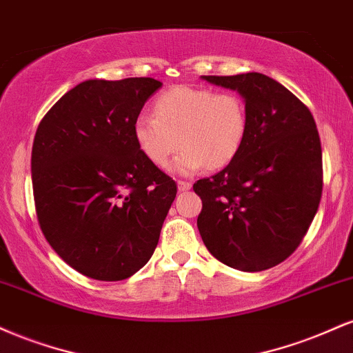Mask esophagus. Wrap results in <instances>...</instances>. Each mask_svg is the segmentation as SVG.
<instances>
[{"label":"esophagus","instance_id":"obj_1","mask_svg":"<svg viewBox=\"0 0 353 353\" xmlns=\"http://www.w3.org/2000/svg\"><path fill=\"white\" fill-rule=\"evenodd\" d=\"M190 188H192V181H186V180L178 181V190H180V192H188Z\"/></svg>","mask_w":353,"mask_h":353}]
</instances>
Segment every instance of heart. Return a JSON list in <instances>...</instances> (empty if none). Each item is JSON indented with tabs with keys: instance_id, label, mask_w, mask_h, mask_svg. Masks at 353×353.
<instances>
[{
	"instance_id": "heart-1",
	"label": "heart",
	"mask_w": 353,
	"mask_h": 353,
	"mask_svg": "<svg viewBox=\"0 0 353 353\" xmlns=\"http://www.w3.org/2000/svg\"><path fill=\"white\" fill-rule=\"evenodd\" d=\"M153 114L135 119L137 145L157 167H163L178 145L173 161L176 173H194L201 167L219 170L241 152L248 135V110L234 92L176 85L155 101Z\"/></svg>"
}]
</instances>
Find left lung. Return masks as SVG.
Returning <instances> with one entry per match:
<instances>
[{
    "instance_id": "1",
    "label": "left lung",
    "mask_w": 353,
    "mask_h": 353,
    "mask_svg": "<svg viewBox=\"0 0 353 353\" xmlns=\"http://www.w3.org/2000/svg\"><path fill=\"white\" fill-rule=\"evenodd\" d=\"M203 79L243 95L248 135L226 168L193 185L203 201L196 221L201 239L230 268H274L297 250L321 203L316 120L291 90L264 74Z\"/></svg>"
}]
</instances>
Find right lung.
<instances>
[{
    "mask_svg": "<svg viewBox=\"0 0 353 353\" xmlns=\"http://www.w3.org/2000/svg\"><path fill=\"white\" fill-rule=\"evenodd\" d=\"M161 87L90 79L41 120L31 153L37 221L52 250L90 279L122 281L152 258L176 183L137 145L134 123Z\"/></svg>",
    "mask_w": 353,
    "mask_h": 353,
    "instance_id": "1",
    "label": "right lung"
}]
</instances>
